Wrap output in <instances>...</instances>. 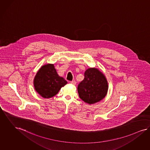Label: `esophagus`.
Masks as SVG:
<instances>
[{
    "label": "esophagus",
    "instance_id": "34e87169",
    "mask_svg": "<svg viewBox=\"0 0 150 150\" xmlns=\"http://www.w3.org/2000/svg\"><path fill=\"white\" fill-rule=\"evenodd\" d=\"M70 83L72 84L73 85H76V81H71Z\"/></svg>",
    "mask_w": 150,
    "mask_h": 150
}]
</instances>
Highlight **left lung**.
<instances>
[{"instance_id": "obj_1", "label": "left lung", "mask_w": 150, "mask_h": 150, "mask_svg": "<svg viewBox=\"0 0 150 150\" xmlns=\"http://www.w3.org/2000/svg\"><path fill=\"white\" fill-rule=\"evenodd\" d=\"M80 98L89 105L103 100L107 93L108 85L104 74L96 68H89L84 72V78L78 86Z\"/></svg>"}]
</instances>
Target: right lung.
<instances>
[{
    "label": "right lung",
    "mask_w": 150,
    "mask_h": 150,
    "mask_svg": "<svg viewBox=\"0 0 150 150\" xmlns=\"http://www.w3.org/2000/svg\"><path fill=\"white\" fill-rule=\"evenodd\" d=\"M35 91L45 98H50L58 93L67 82L59 76L53 64H47L39 69L34 78Z\"/></svg>",
    "instance_id": "right-lung-1"
}]
</instances>
